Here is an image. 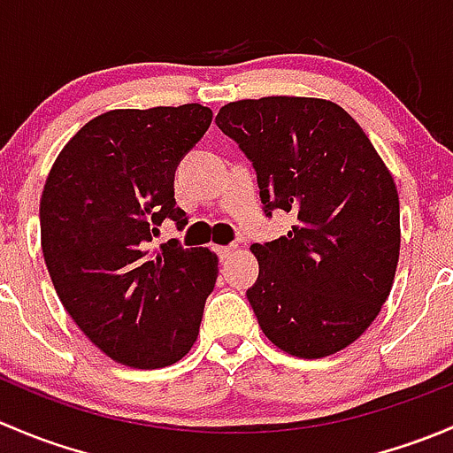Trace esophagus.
Returning a JSON list of instances; mask_svg holds the SVG:
<instances>
[{"label": "esophagus", "instance_id": "34e87169", "mask_svg": "<svg viewBox=\"0 0 453 453\" xmlns=\"http://www.w3.org/2000/svg\"><path fill=\"white\" fill-rule=\"evenodd\" d=\"M234 245H221V248H214V252L219 254V258L221 260H226V258H230L232 254H234Z\"/></svg>", "mask_w": 453, "mask_h": 453}]
</instances>
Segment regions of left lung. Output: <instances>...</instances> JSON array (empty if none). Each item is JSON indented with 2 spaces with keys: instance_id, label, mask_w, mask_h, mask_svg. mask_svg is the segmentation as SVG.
Returning <instances> with one entry per match:
<instances>
[{
  "instance_id": "1",
  "label": "left lung",
  "mask_w": 453,
  "mask_h": 453,
  "mask_svg": "<svg viewBox=\"0 0 453 453\" xmlns=\"http://www.w3.org/2000/svg\"><path fill=\"white\" fill-rule=\"evenodd\" d=\"M217 127L252 162L260 201L296 226L254 243L248 289L273 346L319 359L353 344L390 296L399 263V193L362 127L331 100L267 96L219 109Z\"/></svg>"
}]
</instances>
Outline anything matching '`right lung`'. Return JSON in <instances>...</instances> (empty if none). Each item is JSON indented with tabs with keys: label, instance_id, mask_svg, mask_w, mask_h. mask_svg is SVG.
Segmentation results:
<instances>
[{
	"label": "right lung",
	"instance_id": "right-lung-1",
	"mask_svg": "<svg viewBox=\"0 0 453 453\" xmlns=\"http://www.w3.org/2000/svg\"><path fill=\"white\" fill-rule=\"evenodd\" d=\"M201 104L113 109L89 120L58 153L41 195V248L58 298L81 331L118 364L164 368L199 335L217 254L150 250L157 226L188 223L175 171L203 138Z\"/></svg>",
	"mask_w": 453,
	"mask_h": 453
}]
</instances>
